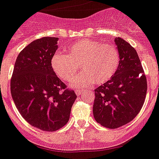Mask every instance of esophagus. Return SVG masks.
I'll list each match as a JSON object with an SVG mask.
<instances>
[{
  "label": "esophagus",
  "instance_id": "obj_1",
  "mask_svg": "<svg viewBox=\"0 0 159 159\" xmlns=\"http://www.w3.org/2000/svg\"><path fill=\"white\" fill-rule=\"evenodd\" d=\"M82 93H83V91L81 89H76V90H75V93H76L77 95H81Z\"/></svg>",
  "mask_w": 159,
  "mask_h": 159
}]
</instances>
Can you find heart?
Masks as SVG:
<instances>
[{
	"label": "heart",
	"mask_w": 159,
	"mask_h": 159,
	"mask_svg": "<svg viewBox=\"0 0 159 159\" xmlns=\"http://www.w3.org/2000/svg\"><path fill=\"white\" fill-rule=\"evenodd\" d=\"M67 55L55 53L51 59L52 70L65 81H72L81 66L84 74L73 81L74 87H87L93 82L103 84L115 75L119 54L115 46L95 40H81L66 48Z\"/></svg>",
	"instance_id": "b5f03b06"
}]
</instances>
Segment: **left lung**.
I'll use <instances>...</instances> for the list:
<instances>
[{
    "label": "left lung",
    "mask_w": 159,
    "mask_h": 159,
    "mask_svg": "<svg viewBox=\"0 0 159 159\" xmlns=\"http://www.w3.org/2000/svg\"><path fill=\"white\" fill-rule=\"evenodd\" d=\"M115 42L119 65L111 79L95 89L93 116L99 124L117 129L130 122L139 114L148 89L147 78L137 52L121 38Z\"/></svg>",
    "instance_id": "8db88e82"
}]
</instances>
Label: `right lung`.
I'll return each mask as SVG.
<instances>
[{
  "instance_id": "add662e5",
  "label": "right lung",
  "mask_w": 159,
  "mask_h": 159,
  "mask_svg": "<svg viewBox=\"0 0 159 159\" xmlns=\"http://www.w3.org/2000/svg\"><path fill=\"white\" fill-rule=\"evenodd\" d=\"M58 38L32 41L18 56L11 78L13 101L23 118L39 129L54 132L68 122L77 95L51 66Z\"/></svg>"
}]
</instances>
